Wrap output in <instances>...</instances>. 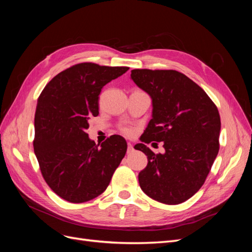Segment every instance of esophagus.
Instances as JSON below:
<instances>
[{
    "label": "esophagus",
    "instance_id": "34e87169",
    "mask_svg": "<svg viewBox=\"0 0 252 252\" xmlns=\"http://www.w3.org/2000/svg\"><path fill=\"white\" fill-rule=\"evenodd\" d=\"M133 146H132V144L131 143H128V148H127V154H132L133 152Z\"/></svg>",
    "mask_w": 252,
    "mask_h": 252
}]
</instances>
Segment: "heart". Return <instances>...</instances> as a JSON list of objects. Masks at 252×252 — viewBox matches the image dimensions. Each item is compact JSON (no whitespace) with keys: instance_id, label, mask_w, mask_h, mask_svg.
Here are the masks:
<instances>
[{"instance_id":"b5f03b06","label":"heart","mask_w":252,"mask_h":252,"mask_svg":"<svg viewBox=\"0 0 252 252\" xmlns=\"http://www.w3.org/2000/svg\"><path fill=\"white\" fill-rule=\"evenodd\" d=\"M124 132H125V133H130V129L125 128V129H124Z\"/></svg>"}]
</instances>
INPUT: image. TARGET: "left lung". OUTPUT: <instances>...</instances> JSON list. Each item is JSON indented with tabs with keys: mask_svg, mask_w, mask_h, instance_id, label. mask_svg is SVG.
Returning a JSON list of instances; mask_svg holds the SVG:
<instances>
[{
	"mask_svg": "<svg viewBox=\"0 0 252 252\" xmlns=\"http://www.w3.org/2000/svg\"><path fill=\"white\" fill-rule=\"evenodd\" d=\"M130 79L152 101L143 143L134 146L148 158L139 173L141 189L164 204L185 202L203 186L218 156L217 106L197 84L175 70L133 69ZM152 140L164 143V154L156 155L144 145Z\"/></svg>",
	"mask_w": 252,
	"mask_h": 252,
	"instance_id": "obj_1",
	"label": "left lung"
}]
</instances>
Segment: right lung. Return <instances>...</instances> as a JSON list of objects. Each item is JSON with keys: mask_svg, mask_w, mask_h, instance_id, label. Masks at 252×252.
<instances>
[{"mask_svg": "<svg viewBox=\"0 0 252 252\" xmlns=\"http://www.w3.org/2000/svg\"><path fill=\"white\" fill-rule=\"evenodd\" d=\"M128 67L81 63L60 72L42 91L34 117L33 149L48 186L62 199L84 203L108 187L125 157L123 136L95 144L86 130L98 114L103 87Z\"/></svg>", "mask_w": 252, "mask_h": 252, "instance_id": "add662e5", "label": "right lung"}]
</instances>
